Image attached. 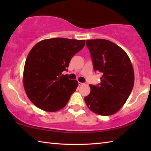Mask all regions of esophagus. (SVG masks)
Returning <instances> with one entry per match:
<instances>
[{"mask_svg": "<svg viewBox=\"0 0 151 151\" xmlns=\"http://www.w3.org/2000/svg\"><path fill=\"white\" fill-rule=\"evenodd\" d=\"M78 85H79V86H83V85H84V83H81V82H79V83H78Z\"/></svg>", "mask_w": 151, "mask_h": 151, "instance_id": "esophagus-1", "label": "esophagus"}]
</instances>
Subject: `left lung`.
<instances>
[{
  "label": "left lung",
  "instance_id": "1",
  "mask_svg": "<svg viewBox=\"0 0 151 151\" xmlns=\"http://www.w3.org/2000/svg\"><path fill=\"white\" fill-rule=\"evenodd\" d=\"M94 70L103 73L101 83L90 85L91 93L85 97L88 108L102 116L112 115L126 103L134 86V74L126 52L105 39L87 40Z\"/></svg>",
  "mask_w": 151,
  "mask_h": 151
}]
</instances>
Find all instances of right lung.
Masks as SVG:
<instances>
[{
    "label": "right lung",
    "instance_id": "obj_1",
    "mask_svg": "<svg viewBox=\"0 0 151 151\" xmlns=\"http://www.w3.org/2000/svg\"><path fill=\"white\" fill-rule=\"evenodd\" d=\"M85 40L55 38L37 43L29 53L23 72L28 98L38 108L56 112L65 107L78 85L63 72Z\"/></svg>",
    "mask_w": 151,
    "mask_h": 151
}]
</instances>
